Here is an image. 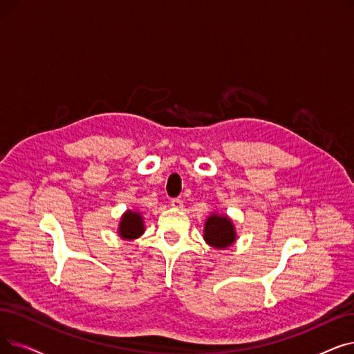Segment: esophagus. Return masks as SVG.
Instances as JSON below:
<instances>
[{
    "instance_id": "34e87169",
    "label": "esophagus",
    "mask_w": 354,
    "mask_h": 354,
    "mask_svg": "<svg viewBox=\"0 0 354 354\" xmlns=\"http://www.w3.org/2000/svg\"><path fill=\"white\" fill-rule=\"evenodd\" d=\"M171 205H172L174 208H176V209H180V208L183 207V203H182V199H179V198H174L172 201H171Z\"/></svg>"
}]
</instances>
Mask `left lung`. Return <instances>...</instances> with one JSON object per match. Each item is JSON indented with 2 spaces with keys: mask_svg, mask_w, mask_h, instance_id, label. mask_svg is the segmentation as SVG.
I'll list each match as a JSON object with an SVG mask.
<instances>
[{
  "mask_svg": "<svg viewBox=\"0 0 354 354\" xmlns=\"http://www.w3.org/2000/svg\"><path fill=\"white\" fill-rule=\"evenodd\" d=\"M204 239L215 249L228 248V245H232L237 239L233 221L230 220L227 215L212 212L205 221Z\"/></svg>",
  "mask_w": 354,
  "mask_h": 354,
  "instance_id": "left-lung-1",
  "label": "left lung"
}]
</instances>
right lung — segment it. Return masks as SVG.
Returning a JSON list of instances; mask_svg holds the SVG:
<instances>
[{
  "mask_svg": "<svg viewBox=\"0 0 354 354\" xmlns=\"http://www.w3.org/2000/svg\"><path fill=\"white\" fill-rule=\"evenodd\" d=\"M145 233V221L140 212L137 211H126L122 214L120 225H118V234L124 240H134L140 237Z\"/></svg>",
  "mask_w": 354,
  "mask_h": 354,
  "instance_id": "1",
  "label": "right lung"
}]
</instances>
